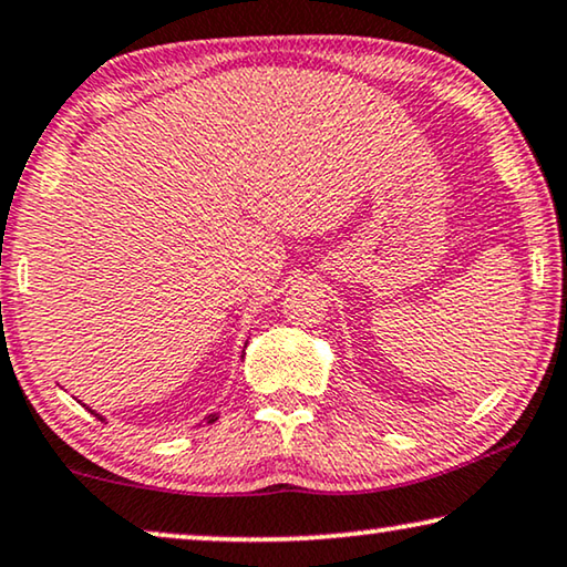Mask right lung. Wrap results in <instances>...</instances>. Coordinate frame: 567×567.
Masks as SVG:
<instances>
[{"instance_id":"add662e5","label":"right lung","mask_w":567,"mask_h":567,"mask_svg":"<svg viewBox=\"0 0 567 567\" xmlns=\"http://www.w3.org/2000/svg\"><path fill=\"white\" fill-rule=\"evenodd\" d=\"M246 344H249V341H246ZM241 357H244V352H241ZM86 411L94 413V416H97L100 421H105V416H100V413H97V411H92L90 405H86ZM203 421H205V424H215V421H218V413H207V416H205Z\"/></svg>"}]
</instances>
